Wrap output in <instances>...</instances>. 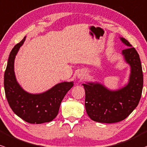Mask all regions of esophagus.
Returning <instances> with one entry per match:
<instances>
[{
  "mask_svg": "<svg viewBox=\"0 0 147 147\" xmlns=\"http://www.w3.org/2000/svg\"><path fill=\"white\" fill-rule=\"evenodd\" d=\"M84 76H85V72H84V71L81 70L77 73V77H78V78L83 79L84 77Z\"/></svg>",
  "mask_w": 147,
  "mask_h": 147,
  "instance_id": "34e87169",
  "label": "esophagus"
}]
</instances>
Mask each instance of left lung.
<instances>
[{"label":"left lung","mask_w":147,"mask_h":147,"mask_svg":"<svg viewBox=\"0 0 147 147\" xmlns=\"http://www.w3.org/2000/svg\"><path fill=\"white\" fill-rule=\"evenodd\" d=\"M128 47L122 51L125 61L131 67L128 84L117 91H110L98 83L84 84L85 107L94 121L112 123L123 121L138 105L143 88V73L138 51L130 42L121 38Z\"/></svg>","instance_id":"8db88e82"}]
</instances>
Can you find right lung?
<instances>
[{
    "label": "right lung",
    "instance_id": "add662e5",
    "mask_svg": "<svg viewBox=\"0 0 147 147\" xmlns=\"http://www.w3.org/2000/svg\"><path fill=\"white\" fill-rule=\"evenodd\" d=\"M26 37L14 47L9 54L4 75L5 96L12 111L25 121L40 124L49 122L57 116L61 101L73 86V82H62L40 94L27 93L16 80L14 71L15 56Z\"/></svg>",
    "mask_w": 147,
    "mask_h": 147
}]
</instances>
